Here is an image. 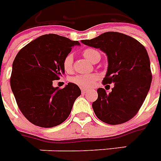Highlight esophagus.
Instances as JSON below:
<instances>
[{"label": "esophagus", "instance_id": "esophagus-1", "mask_svg": "<svg viewBox=\"0 0 161 161\" xmlns=\"http://www.w3.org/2000/svg\"><path fill=\"white\" fill-rule=\"evenodd\" d=\"M81 92H82V94H85V93L88 92V90H84V89H82V90H81Z\"/></svg>", "mask_w": 161, "mask_h": 161}]
</instances>
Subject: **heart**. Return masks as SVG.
<instances>
[{"label": "heart", "mask_w": 161, "mask_h": 161, "mask_svg": "<svg viewBox=\"0 0 161 161\" xmlns=\"http://www.w3.org/2000/svg\"><path fill=\"white\" fill-rule=\"evenodd\" d=\"M83 55L92 63H95L97 59H100L101 58L100 53L94 48L84 49L83 52ZM72 65H73V55L71 53H69L63 60V67L65 71L70 72L72 70ZM97 78H98V76L96 74L77 75V76L71 77L70 81L82 88H90L96 84Z\"/></svg>", "instance_id": "b5f03b06"}]
</instances>
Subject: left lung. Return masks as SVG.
I'll list each match as a JSON object with an SVG mask.
<instances>
[{"mask_svg": "<svg viewBox=\"0 0 161 161\" xmlns=\"http://www.w3.org/2000/svg\"><path fill=\"white\" fill-rule=\"evenodd\" d=\"M107 53L108 67L103 84H114L112 92L97 90L92 103L96 117L108 125L125 123L137 114L152 82L150 61L146 48L131 36L119 32H105L90 40H82Z\"/></svg>", "mask_w": 161, "mask_h": 161, "instance_id": "obj_1", "label": "left lung"}]
</instances>
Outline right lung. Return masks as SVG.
<instances>
[{
    "label": "right lung",
    "instance_id": "1",
    "mask_svg": "<svg viewBox=\"0 0 161 161\" xmlns=\"http://www.w3.org/2000/svg\"><path fill=\"white\" fill-rule=\"evenodd\" d=\"M77 41L56 35H43L21 48L13 63L12 91L25 117L35 125L51 128L62 124L81 95L77 84L53 87L65 72L63 60Z\"/></svg>",
    "mask_w": 161,
    "mask_h": 161
}]
</instances>
